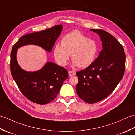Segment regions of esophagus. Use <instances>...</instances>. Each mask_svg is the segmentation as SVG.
Returning a JSON list of instances; mask_svg holds the SVG:
<instances>
[{"label":"esophagus","instance_id":"esophagus-1","mask_svg":"<svg viewBox=\"0 0 135 135\" xmlns=\"http://www.w3.org/2000/svg\"><path fill=\"white\" fill-rule=\"evenodd\" d=\"M68 74H69V76H74V75H75V71H68Z\"/></svg>","mask_w":135,"mask_h":135}]
</instances>
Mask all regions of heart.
Returning <instances> with one entry per match:
<instances>
[{
	"label": "heart",
	"instance_id": "obj_1",
	"mask_svg": "<svg viewBox=\"0 0 135 135\" xmlns=\"http://www.w3.org/2000/svg\"><path fill=\"white\" fill-rule=\"evenodd\" d=\"M61 44V45L57 44L54 46L53 56L56 62L61 66L67 64L71 54L74 66L87 68L93 62L98 53L96 42L78 30L65 35Z\"/></svg>",
	"mask_w": 135,
	"mask_h": 135
}]
</instances>
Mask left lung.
I'll return each mask as SVG.
<instances>
[{"label": "left lung", "instance_id": "8db88e82", "mask_svg": "<svg viewBox=\"0 0 135 135\" xmlns=\"http://www.w3.org/2000/svg\"><path fill=\"white\" fill-rule=\"evenodd\" d=\"M90 30L99 34L103 49L92 64L76 73V91L84 102L92 104L110 95L121 81L125 70V53L111 34L103 30Z\"/></svg>", "mask_w": 135, "mask_h": 135}]
</instances>
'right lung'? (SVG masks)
Instances as JSON below:
<instances>
[{
	"mask_svg": "<svg viewBox=\"0 0 135 135\" xmlns=\"http://www.w3.org/2000/svg\"><path fill=\"white\" fill-rule=\"evenodd\" d=\"M62 30V25L60 24L39 32L27 34L18 40L11 50V75L23 95L36 104H47L56 98L63 82L68 78V71L55 63L49 62L38 71L27 72L20 68L17 61V49L24 45H36L50 52Z\"/></svg>",
	"mask_w": 135,
	"mask_h": 135,
	"instance_id": "add662e5",
	"label": "right lung"
}]
</instances>
